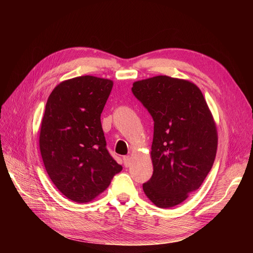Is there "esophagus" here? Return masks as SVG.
<instances>
[{
  "label": "esophagus",
  "instance_id": "1",
  "mask_svg": "<svg viewBox=\"0 0 253 253\" xmlns=\"http://www.w3.org/2000/svg\"><path fill=\"white\" fill-rule=\"evenodd\" d=\"M129 162H131V157H129L128 155L124 156V164H125L126 167H128V166H129Z\"/></svg>",
  "mask_w": 253,
  "mask_h": 253
}]
</instances>
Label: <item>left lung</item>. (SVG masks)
I'll return each instance as SVG.
<instances>
[{"label": "left lung", "mask_w": 253, "mask_h": 253, "mask_svg": "<svg viewBox=\"0 0 253 253\" xmlns=\"http://www.w3.org/2000/svg\"><path fill=\"white\" fill-rule=\"evenodd\" d=\"M134 96L154 120L153 175L143 192L159 208L179 205L202 186L217 150L215 122L194 83L168 76L136 81Z\"/></svg>", "instance_id": "8db88e82"}]
</instances>
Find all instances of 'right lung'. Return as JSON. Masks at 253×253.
<instances>
[{
  "label": "right lung",
  "instance_id": "add662e5",
  "mask_svg": "<svg viewBox=\"0 0 253 253\" xmlns=\"http://www.w3.org/2000/svg\"><path fill=\"white\" fill-rule=\"evenodd\" d=\"M113 81L81 76L61 82L49 95L40 129L45 169L68 200L88 203L122 170L106 149L100 116Z\"/></svg>",
  "mask_w": 253,
  "mask_h": 253
}]
</instances>
